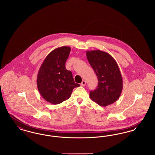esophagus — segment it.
Instances as JSON below:
<instances>
[{
  "instance_id": "34e87169",
  "label": "esophagus",
  "mask_w": 155,
  "mask_h": 155,
  "mask_svg": "<svg viewBox=\"0 0 155 155\" xmlns=\"http://www.w3.org/2000/svg\"><path fill=\"white\" fill-rule=\"evenodd\" d=\"M85 84H86V81L83 80V81H82V82H81V86L84 87L85 85Z\"/></svg>"
}]
</instances>
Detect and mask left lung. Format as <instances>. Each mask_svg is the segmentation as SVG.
Instances as JSON below:
<instances>
[{
  "label": "left lung",
  "instance_id": "left-lung-1",
  "mask_svg": "<svg viewBox=\"0 0 155 155\" xmlns=\"http://www.w3.org/2000/svg\"><path fill=\"white\" fill-rule=\"evenodd\" d=\"M86 55L98 79L96 89L90 92L91 99L103 107L114 103L123 87L117 63L110 54L100 50L87 51Z\"/></svg>",
  "mask_w": 155,
  "mask_h": 155
}]
</instances>
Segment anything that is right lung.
<instances>
[{
    "label": "right lung",
    "mask_w": 155,
    "mask_h": 155,
    "mask_svg": "<svg viewBox=\"0 0 155 155\" xmlns=\"http://www.w3.org/2000/svg\"><path fill=\"white\" fill-rule=\"evenodd\" d=\"M70 51L68 46L54 49L46 57L38 71V89L45 100L53 104L69 99L73 89L80 87L65 67Z\"/></svg>",
    "instance_id": "obj_1"
}]
</instances>
